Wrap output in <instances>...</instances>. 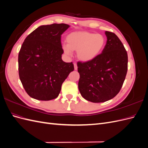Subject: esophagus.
Masks as SVG:
<instances>
[{"label":"esophagus","instance_id":"34e87169","mask_svg":"<svg viewBox=\"0 0 148 148\" xmlns=\"http://www.w3.org/2000/svg\"><path fill=\"white\" fill-rule=\"evenodd\" d=\"M74 69H75V70H77V69H78V67H77V64H74Z\"/></svg>","mask_w":148,"mask_h":148}]
</instances>
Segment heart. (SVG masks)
I'll use <instances>...</instances> for the list:
<instances>
[{
    "label": "heart",
    "instance_id": "obj_1",
    "mask_svg": "<svg viewBox=\"0 0 148 148\" xmlns=\"http://www.w3.org/2000/svg\"><path fill=\"white\" fill-rule=\"evenodd\" d=\"M67 45L63 46L66 55L71 51L77 52L78 59L83 62H91L99 56L106 46V39L101 34L86 31H77L66 36Z\"/></svg>",
    "mask_w": 148,
    "mask_h": 148
}]
</instances>
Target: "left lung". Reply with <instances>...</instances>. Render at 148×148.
<instances>
[{
	"label": "left lung",
	"instance_id": "1",
	"mask_svg": "<svg viewBox=\"0 0 148 148\" xmlns=\"http://www.w3.org/2000/svg\"><path fill=\"white\" fill-rule=\"evenodd\" d=\"M106 46L96 59L78 62V89L83 97L92 102H103L119 92L126 77L127 52L117 36L106 31Z\"/></svg>",
	"mask_w": 148,
	"mask_h": 148
}]
</instances>
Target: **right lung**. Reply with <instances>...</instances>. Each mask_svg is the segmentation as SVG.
<instances>
[{
	"mask_svg": "<svg viewBox=\"0 0 148 148\" xmlns=\"http://www.w3.org/2000/svg\"><path fill=\"white\" fill-rule=\"evenodd\" d=\"M69 25L39 26L26 38L18 54L20 81L28 95L35 99L50 101L59 96L62 84L74 65L62 59L61 35Z\"/></svg>",
	"mask_w": 148,
	"mask_h": 148,
	"instance_id": "1",
	"label": "right lung"
}]
</instances>
